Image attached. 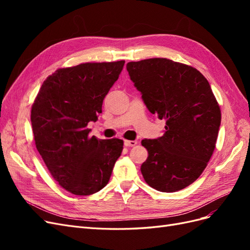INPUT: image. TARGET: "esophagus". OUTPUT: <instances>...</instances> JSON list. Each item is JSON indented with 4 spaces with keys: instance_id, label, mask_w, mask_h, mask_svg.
Wrapping results in <instances>:
<instances>
[{
    "instance_id": "1",
    "label": "esophagus",
    "mask_w": 250,
    "mask_h": 250,
    "mask_svg": "<svg viewBox=\"0 0 250 250\" xmlns=\"http://www.w3.org/2000/svg\"><path fill=\"white\" fill-rule=\"evenodd\" d=\"M137 144H138L137 141H125L124 142V145L126 147H133V146L137 145Z\"/></svg>"
}]
</instances>
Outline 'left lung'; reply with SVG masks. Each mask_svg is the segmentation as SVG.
Wrapping results in <instances>:
<instances>
[{"label": "left lung", "mask_w": 250, "mask_h": 250, "mask_svg": "<svg viewBox=\"0 0 250 250\" xmlns=\"http://www.w3.org/2000/svg\"><path fill=\"white\" fill-rule=\"evenodd\" d=\"M127 71L149 111L166 121L165 133L145 139L146 183L176 192L197 179L214 152L221 111L208 81L194 67L167 58L128 62Z\"/></svg>", "instance_id": "obj_1"}]
</instances>
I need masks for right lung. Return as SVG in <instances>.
<instances>
[{"label":"right lung","instance_id":"right-lung-1","mask_svg":"<svg viewBox=\"0 0 250 250\" xmlns=\"http://www.w3.org/2000/svg\"><path fill=\"white\" fill-rule=\"evenodd\" d=\"M124 63L121 60L59 69L43 81L32 105L36 148L52 176L74 195L102 190L122 153V140L90 138L87 124L98 120Z\"/></svg>","mask_w":250,"mask_h":250}]
</instances>
